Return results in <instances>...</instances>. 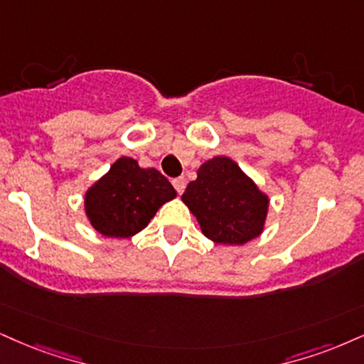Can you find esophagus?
Instances as JSON below:
<instances>
[{
	"label": "esophagus",
	"mask_w": 364,
	"mask_h": 364,
	"mask_svg": "<svg viewBox=\"0 0 364 364\" xmlns=\"http://www.w3.org/2000/svg\"><path fill=\"white\" fill-rule=\"evenodd\" d=\"M172 183H173L175 191H177L178 194H182L183 189H186V183H187V182H186V178H183V177H178V178H173Z\"/></svg>",
	"instance_id": "1"
}]
</instances>
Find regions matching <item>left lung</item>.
I'll list each match as a JSON object with an SVG mask.
<instances>
[{
  "label": "left lung",
  "mask_w": 364,
  "mask_h": 364,
  "mask_svg": "<svg viewBox=\"0 0 364 364\" xmlns=\"http://www.w3.org/2000/svg\"><path fill=\"white\" fill-rule=\"evenodd\" d=\"M204 236L221 245H245L262 235L268 196L228 156L200 165L182 194Z\"/></svg>",
  "instance_id": "left-lung-1"
}]
</instances>
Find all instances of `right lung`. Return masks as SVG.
<instances>
[{
	"instance_id": "obj_1",
	"label": "right lung",
	"mask_w": 364,
	"mask_h": 364,
	"mask_svg": "<svg viewBox=\"0 0 364 364\" xmlns=\"http://www.w3.org/2000/svg\"><path fill=\"white\" fill-rule=\"evenodd\" d=\"M175 196L172 183L159 170L141 168L136 160L121 156L89 187L84 208L91 226L102 236L132 237Z\"/></svg>"
}]
</instances>
